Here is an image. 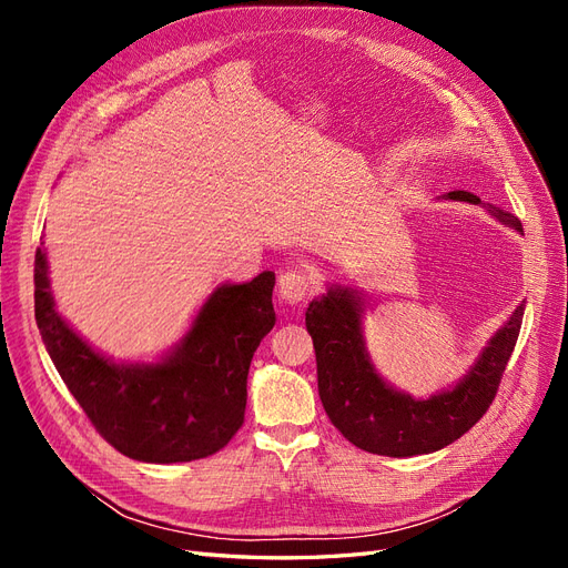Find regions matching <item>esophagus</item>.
I'll return each mask as SVG.
<instances>
[{
	"label": "esophagus",
	"mask_w": 568,
	"mask_h": 568,
	"mask_svg": "<svg viewBox=\"0 0 568 568\" xmlns=\"http://www.w3.org/2000/svg\"><path fill=\"white\" fill-rule=\"evenodd\" d=\"M280 298L284 303H303L307 296H311V291L315 286V270H311L307 265H296V267H288L286 272L280 274Z\"/></svg>",
	"instance_id": "1"
}]
</instances>
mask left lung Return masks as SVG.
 <instances>
[{
    "mask_svg": "<svg viewBox=\"0 0 568 568\" xmlns=\"http://www.w3.org/2000/svg\"><path fill=\"white\" fill-rule=\"evenodd\" d=\"M448 199L480 203L503 225L524 232L517 215L484 203L471 192H450ZM363 315L365 305L357 291L336 284L307 305L305 326L317 357L320 400L332 424L359 450L412 457L445 448L486 415L517 346L524 303L488 341L467 376L426 400L395 390L376 374L359 326Z\"/></svg>",
    "mask_w": 568,
    "mask_h": 568,
    "instance_id": "8db88e82",
    "label": "left lung"
}]
</instances>
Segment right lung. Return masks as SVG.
<instances>
[{
  "mask_svg": "<svg viewBox=\"0 0 568 568\" xmlns=\"http://www.w3.org/2000/svg\"><path fill=\"white\" fill-rule=\"evenodd\" d=\"M47 253H36V320L63 384L97 432L130 459L173 464L225 448L244 424L255 348L274 326V272L222 284L161 363H113L59 315Z\"/></svg>",
  "mask_w": 568,
  "mask_h": 568,
  "instance_id": "right-lung-1",
  "label": "right lung"
}]
</instances>
